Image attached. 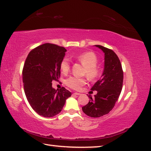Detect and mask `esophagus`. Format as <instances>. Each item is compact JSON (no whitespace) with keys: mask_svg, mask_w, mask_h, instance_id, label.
Here are the masks:
<instances>
[{"mask_svg":"<svg viewBox=\"0 0 151 151\" xmlns=\"http://www.w3.org/2000/svg\"><path fill=\"white\" fill-rule=\"evenodd\" d=\"M73 94V95H77V96H78V95H80V93H74Z\"/></svg>","mask_w":151,"mask_h":151,"instance_id":"34e87169","label":"esophagus"}]
</instances>
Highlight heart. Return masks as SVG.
I'll use <instances>...</instances> for the list:
<instances>
[{
    "label": "heart",
    "mask_w": 151,
    "mask_h": 151,
    "mask_svg": "<svg viewBox=\"0 0 151 151\" xmlns=\"http://www.w3.org/2000/svg\"><path fill=\"white\" fill-rule=\"evenodd\" d=\"M76 59L86 68V75L91 80L96 79L99 74V69L96 67L98 59L95 54L92 52H86L76 57ZM70 69V62L68 58L62 59L60 63V69L63 73H67ZM86 83L83 78H78L76 76H70L65 80V84L70 88L78 90Z\"/></svg>",
    "instance_id": "1"
}]
</instances>
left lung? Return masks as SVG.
<instances>
[{"mask_svg": "<svg viewBox=\"0 0 151 151\" xmlns=\"http://www.w3.org/2000/svg\"><path fill=\"white\" fill-rule=\"evenodd\" d=\"M104 53V68L99 80L94 83L92 91L97 94L89 96L90 100L82 107L84 113L93 118H99L108 114L113 109L121 93L124 73L116 54L111 50L100 45H95Z\"/></svg>", "mask_w": 151, "mask_h": 151, "instance_id": "8db88e82", "label": "left lung"}]
</instances>
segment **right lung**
Here are the masks:
<instances>
[{
    "label": "right lung",
    "mask_w": 151,
    "mask_h": 151,
    "mask_svg": "<svg viewBox=\"0 0 151 151\" xmlns=\"http://www.w3.org/2000/svg\"><path fill=\"white\" fill-rule=\"evenodd\" d=\"M67 50L50 43L29 52L22 71L24 92L28 102L40 116L51 118L59 114L71 93L62 87L55 90L52 80L60 75V63Z\"/></svg>",
    "instance_id": "obj_1"
}]
</instances>
